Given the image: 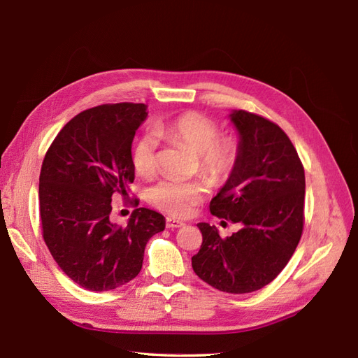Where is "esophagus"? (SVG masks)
<instances>
[{
    "label": "esophagus",
    "mask_w": 358,
    "mask_h": 358,
    "mask_svg": "<svg viewBox=\"0 0 358 358\" xmlns=\"http://www.w3.org/2000/svg\"><path fill=\"white\" fill-rule=\"evenodd\" d=\"M165 223H167V228H170V229H176V228H182V226H185L184 222L173 219V217H167V220H165Z\"/></svg>",
    "instance_id": "34e87169"
}]
</instances>
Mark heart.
I'll use <instances>...</instances> for the list:
<instances>
[{
    "label": "heart",
    "instance_id": "1",
    "mask_svg": "<svg viewBox=\"0 0 358 358\" xmlns=\"http://www.w3.org/2000/svg\"><path fill=\"white\" fill-rule=\"evenodd\" d=\"M156 134L174 143L187 145L199 155V169L214 180L224 179L231 173L237 149L229 139L217 141L219 129L214 121L188 112L171 120L167 124L156 127ZM156 149L158 138L155 134H145L134 145L132 162L136 173L149 178L156 171ZM205 194V185L199 180L164 179L149 191L150 203L173 215H187L200 202Z\"/></svg>",
    "mask_w": 358,
    "mask_h": 358
}]
</instances>
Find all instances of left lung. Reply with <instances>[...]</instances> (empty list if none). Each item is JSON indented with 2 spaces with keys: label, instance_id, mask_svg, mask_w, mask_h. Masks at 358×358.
I'll return each instance as SVG.
<instances>
[{
  "label": "left lung",
  "instance_id": "1",
  "mask_svg": "<svg viewBox=\"0 0 358 358\" xmlns=\"http://www.w3.org/2000/svg\"><path fill=\"white\" fill-rule=\"evenodd\" d=\"M237 159L211 200V214L241 224L224 240L199 223L202 246L191 258L196 275L214 289L243 294L272 282L289 263L303 226L305 173L292 141L272 121L232 110Z\"/></svg>",
  "mask_w": 358,
  "mask_h": 358
}]
</instances>
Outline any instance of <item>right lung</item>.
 Wrapping results in <instances>:
<instances>
[{
  "mask_svg": "<svg viewBox=\"0 0 358 358\" xmlns=\"http://www.w3.org/2000/svg\"><path fill=\"white\" fill-rule=\"evenodd\" d=\"M147 118L143 103L83 110L64 126L39 176L42 234L68 278L86 290L108 292L132 281L144 249L165 229V217L138 208L126 226L112 223V199L129 197L135 179L132 143Z\"/></svg>",
  "mask_w": 358,
  "mask_h": 358,
  "instance_id": "add662e5",
  "label": "right lung"
}]
</instances>
